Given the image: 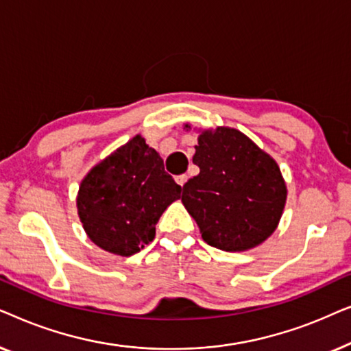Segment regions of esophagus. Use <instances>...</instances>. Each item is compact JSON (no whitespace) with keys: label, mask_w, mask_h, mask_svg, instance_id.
Returning <instances> with one entry per match:
<instances>
[{"label":"esophagus","mask_w":351,"mask_h":351,"mask_svg":"<svg viewBox=\"0 0 351 351\" xmlns=\"http://www.w3.org/2000/svg\"><path fill=\"white\" fill-rule=\"evenodd\" d=\"M186 180H189V176H186V174H180V176L176 177V182H177V184H179L180 186H184Z\"/></svg>","instance_id":"esophagus-1"}]
</instances>
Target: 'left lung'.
Listing matches in <instances>:
<instances>
[{"instance_id":"obj_1","label":"left lung","mask_w":351,"mask_h":351,"mask_svg":"<svg viewBox=\"0 0 351 351\" xmlns=\"http://www.w3.org/2000/svg\"><path fill=\"white\" fill-rule=\"evenodd\" d=\"M195 150L199 174L184 185L182 203L204 241L227 252L262 244L276 230L286 204L276 161L232 128L203 131Z\"/></svg>"}]
</instances>
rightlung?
Listing matches in <instances>:
<instances>
[{"mask_svg":"<svg viewBox=\"0 0 351 351\" xmlns=\"http://www.w3.org/2000/svg\"><path fill=\"white\" fill-rule=\"evenodd\" d=\"M180 191L156 150L136 136L88 172L76 208L90 241L129 257L153 241L155 225Z\"/></svg>","mask_w":351,"mask_h":351,"instance_id":"obj_1","label":"right lung"}]
</instances>
